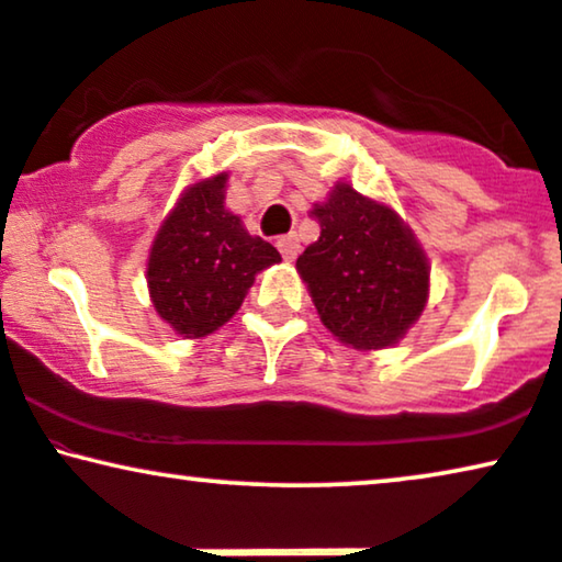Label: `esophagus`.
Wrapping results in <instances>:
<instances>
[{
    "label": "esophagus",
    "instance_id": "34e87169",
    "mask_svg": "<svg viewBox=\"0 0 562 562\" xmlns=\"http://www.w3.org/2000/svg\"><path fill=\"white\" fill-rule=\"evenodd\" d=\"M279 252L283 255V260H286V263H291V260L296 258L299 255V250H302V245H299V239H296V235H289V237H281L279 243Z\"/></svg>",
    "mask_w": 562,
    "mask_h": 562
}]
</instances>
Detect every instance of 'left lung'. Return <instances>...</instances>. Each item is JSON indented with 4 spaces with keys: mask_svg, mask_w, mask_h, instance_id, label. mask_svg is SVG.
Listing matches in <instances>:
<instances>
[{
    "mask_svg": "<svg viewBox=\"0 0 562 562\" xmlns=\"http://www.w3.org/2000/svg\"><path fill=\"white\" fill-rule=\"evenodd\" d=\"M319 237L296 258L319 319L344 346L382 351L418 323L431 266L418 237L390 203L335 183L310 211Z\"/></svg>",
    "mask_w": 562,
    "mask_h": 562,
    "instance_id": "8db88e82",
    "label": "left lung"
}]
</instances>
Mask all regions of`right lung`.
Listing matches in <instances>:
<instances>
[{
    "mask_svg": "<svg viewBox=\"0 0 562 562\" xmlns=\"http://www.w3.org/2000/svg\"><path fill=\"white\" fill-rule=\"evenodd\" d=\"M227 172L199 178L162 218L147 258L151 307L180 338H206L243 307L255 276L281 260L224 206Z\"/></svg>",
    "mask_w": 562,
    "mask_h": 562,
    "instance_id": "1",
    "label": "right lung"
}]
</instances>
